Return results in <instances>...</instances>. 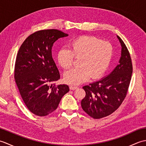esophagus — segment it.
<instances>
[{"mask_svg":"<svg viewBox=\"0 0 146 146\" xmlns=\"http://www.w3.org/2000/svg\"><path fill=\"white\" fill-rule=\"evenodd\" d=\"M76 88H77V87H76V86H73V85L70 86V90H76Z\"/></svg>","mask_w":146,"mask_h":146,"instance_id":"1","label":"esophagus"}]
</instances>
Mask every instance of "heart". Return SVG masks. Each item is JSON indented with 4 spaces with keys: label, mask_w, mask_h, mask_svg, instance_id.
Wrapping results in <instances>:
<instances>
[{
    "label": "heart",
    "mask_w": 146,
    "mask_h": 146,
    "mask_svg": "<svg viewBox=\"0 0 146 146\" xmlns=\"http://www.w3.org/2000/svg\"><path fill=\"white\" fill-rule=\"evenodd\" d=\"M67 48L58 51V63L64 69L73 66L75 58H80L79 67L66 71L64 80L68 84L78 85L92 77L101 76L109 67L113 56V47L110 42L94 36H83L71 41Z\"/></svg>",
    "instance_id": "obj_1"
}]
</instances>
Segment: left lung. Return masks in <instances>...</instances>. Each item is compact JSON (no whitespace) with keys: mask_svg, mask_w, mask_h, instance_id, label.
<instances>
[{"mask_svg":"<svg viewBox=\"0 0 146 146\" xmlns=\"http://www.w3.org/2000/svg\"><path fill=\"white\" fill-rule=\"evenodd\" d=\"M122 46L119 64L110 75L97 82L84 86L85 98L81 102L83 110L95 119L114 112L122 104L127 93L132 73L129 51L119 36Z\"/></svg>","mask_w":146,"mask_h":146,"instance_id":"left-lung-1","label":"left lung"}]
</instances>
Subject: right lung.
Listing matches in <instances>:
<instances>
[{"label":"right lung","instance_id":"add662e5","mask_svg":"<svg viewBox=\"0 0 146 146\" xmlns=\"http://www.w3.org/2000/svg\"><path fill=\"white\" fill-rule=\"evenodd\" d=\"M68 36L57 29L38 31L27 37L19 49L15 82L27 108L36 115L44 117L54 111L70 90L66 85H55L60 75L51 53L53 43Z\"/></svg>","mask_w":146,"mask_h":146}]
</instances>
